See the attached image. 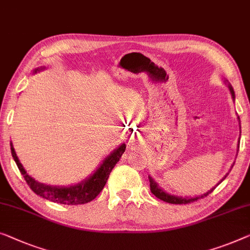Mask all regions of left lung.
Wrapping results in <instances>:
<instances>
[{"label":"left lung","mask_w":250,"mask_h":250,"mask_svg":"<svg viewBox=\"0 0 250 250\" xmlns=\"http://www.w3.org/2000/svg\"><path fill=\"white\" fill-rule=\"evenodd\" d=\"M229 88H230V92H231L232 94V98L234 99V92H233V88L230 86L229 85ZM149 182H150V191L152 194H154L157 199L164 201V202H167V203H170V204H188V203H191V202H194V201H196L197 199H201V197H204L210 194V193L213 191V189L215 188H212L211 191H208V193H206V194L201 195L199 197H193V199H183V197H178V196H174V195H169L167 194V193H165L163 191V189H161L158 188V185L156 184V182L152 180L151 177H149Z\"/></svg>","instance_id":"8db88e82"}]
</instances>
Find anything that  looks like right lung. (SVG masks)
Instances as JSON below:
<instances>
[{
	"mask_svg": "<svg viewBox=\"0 0 250 250\" xmlns=\"http://www.w3.org/2000/svg\"><path fill=\"white\" fill-rule=\"evenodd\" d=\"M37 72V70H36ZM125 150V145L119 147L118 149L111 154L110 156L104 159V162L100 168L92 175L88 180L82 182L81 184L70 186V188H56V186H49L44 185L42 183H38L30 177L25 172L23 166L19 162V158L17 157L14 148L11 144V152H12V157L14 162L17 163V166L22 176L24 177L25 182L29 185V188L36 193L37 195L43 197V199L49 200L51 202L66 204V206H78V204H85L91 202L98 196L105 185L107 178L111 170L113 169L119 161H120L122 154Z\"/></svg>",
	"mask_w": 250,
	"mask_h": 250,
	"instance_id": "obj_1",
	"label": "right lung"
}]
</instances>
